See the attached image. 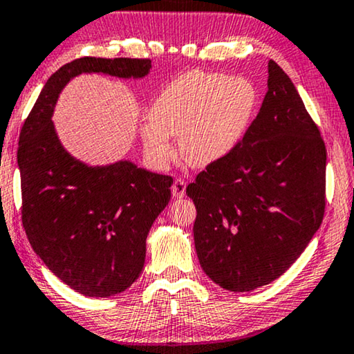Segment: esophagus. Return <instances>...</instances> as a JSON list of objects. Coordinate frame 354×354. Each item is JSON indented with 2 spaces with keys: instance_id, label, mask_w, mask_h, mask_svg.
<instances>
[{
  "instance_id": "34e87169",
  "label": "esophagus",
  "mask_w": 354,
  "mask_h": 354,
  "mask_svg": "<svg viewBox=\"0 0 354 354\" xmlns=\"http://www.w3.org/2000/svg\"><path fill=\"white\" fill-rule=\"evenodd\" d=\"M171 194L175 198H181L186 196V181L181 178H176L175 183H173V186H171Z\"/></svg>"
}]
</instances>
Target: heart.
I'll list each match as a JSON object with an SVG mask.
<instances>
[{"instance_id":"heart-1","label":"heart","mask_w":354,"mask_h":354,"mask_svg":"<svg viewBox=\"0 0 354 354\" xmlns=\"http://www.w3.org/2000/svg\"><path fill=\"white\" fill-rule=\"evenodd\" d=\"M258 104L250 80L215 72H187L157 94L141 128L144 152L158 168L175 156L170 136H179L181 157L208 167L227 157L245 136Z\"/></svg>"}]
</instances>
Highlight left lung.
I'll return each instance as SVG.
<instances>
[{"label":"left lung","instance_id":"1","mask_svg":"<svg viewBox=\"0 0 354 354\" xmlns=\"http://www.w3.org/2000/svg\"><path fill=\"white\" fill-rule=\"evenodd\" d=\"M326 144L297 88L274 61L268 91L239 146L186 187L194 242L218 286L250 292L282 276L326 210Z\"/></svg>","mask_w":354,"mask_h":354}]
</instances>
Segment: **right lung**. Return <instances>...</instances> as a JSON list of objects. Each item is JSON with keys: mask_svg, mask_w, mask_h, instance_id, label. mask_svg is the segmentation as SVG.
I'll return each mask as SVG.
<instances>
[{"mask_svg": "<svg viewBox=\"0 0 354 354\" xmlns=\"http://www.w3.org/2000/svg\"><path fill=\"white\" fill-rule=\"evenodd\" d=\"M149 71L151 59L66 64L49 77L19 136L22 225L30 245L84 297L115 295L141 274L149 229L170 202L173 178L128 160L88 167L62 147L51 115L59 93L80 73L141 78Z\"/></svg>", "mask_w": 354, "mask_h": 354, "instance_id": "add662e5", "label": "right lung"}]
</instances>
